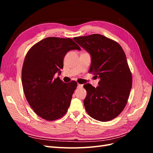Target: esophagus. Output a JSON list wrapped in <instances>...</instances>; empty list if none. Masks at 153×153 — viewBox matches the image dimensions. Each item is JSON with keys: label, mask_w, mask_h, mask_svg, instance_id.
Instances as JSON below:
<instances>
[{"label": "esophagus", "mask_w": 153, "mask_h": 153, "mask_svg": "<svg viewBox=\"0 0 153 153\" xmlns=\"http://www.w3.org/2000/svg\"><path fill=\"white\" fill-rule=\"evenodd\" d=\"M82 87H83V85H82V84H77V87H78V88H82Z\"/></svg>", "instance_id": "34e87169"}]
</instances>
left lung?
<instances>
[{"mask_svg":"<svg viewBox=\"0 0 153 153\" xmlns=\"http://www.w3.org/2000/svg\"><path fill=\"white\" fill-rule=\"evenodd\" d=\"M73 40L91 55L89 72L100 81L98 87L84 84L87 114L97 121H110L121 113L132 87L126 55L119 43L98 34L75 37Z\"/></svg>","mask_w":153,"mask_h":153,"instance_id":"1","label":"left lung"}]
</instances>
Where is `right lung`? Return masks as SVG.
Returning <instances> with one entry per match:
<instances>
[{"label": "right lung", "instance_id": "1", "mask_svg": "<svg viewBox=\"0 0 153 153\" xmlns=\"http://www.w3.org/2000/svg\"><path fill=\"white\" fill-rule=\"evenodd\" d=\"M80 50L70 38L49 37L35 44L27 52L22 71L24 94L34 112L53 121L65 114L77 83H64L55 75L61 74L68 52Z\"/></svg>", "mask_w": 153, "mask_h": 153}]
</instances>
